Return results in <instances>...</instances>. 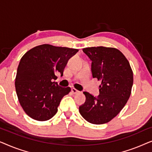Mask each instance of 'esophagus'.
Here are the masks:
<instances>
[{
  "instance_id": "1",
  "label": "esophagus",
  "mask_w": 152,
  "mask_h": 152,
  "mask_svg": "<svg viewBox=\"0 0 152 152\" xmlns=\"http://www.w3.org/2000/svg\"><path fill=\"white\" fill-rule=\"evenodd\" d=\"M71 91H72V93H73V94H77V93H80V91H77V89L74 88H72L71 89Z\"/></svg>"
}]
</instances>
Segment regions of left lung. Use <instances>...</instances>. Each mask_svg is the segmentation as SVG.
Here are the masks:
<instances>
[{
  "label": "left lung",
  "mask_w": 152,
  "mask_h": 152,
  "mask_svg": "<svg viewBox=\"0 0 152 152\" xmlns=\"http://www.w3.org/2000/svg\"><path fill=\"white\" fill-rule=\"evenodd\" d=\"M83 52L91 59L93 77L102 81L99 95L84 91L85 102L79 111L92 124L107 123L115 118L129 98L134 82L129 62L119 50L103 46L86 48Z\"/></svg>",
  "instance_id": "obj_1"
}]
</instances>
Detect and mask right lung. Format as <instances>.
I'll use <instances>...</instances> for the list:
<instances>
[{"label":"right lung","instance_id":"right-lung-1","mask_svg":"<svg viewBox=\"0 0 152 152\" xmlns=\"http://www.w3.org/2000/svg\"><path fill=\"white\" fill-rule=\"evenodd\" d=\"M77 49L43 44L27 52L18 64L15 88L18 101L24 111L38 121L50 120L57 113V108L70 87H61L56 73L63 76L68 60Z\"/></svg>","mask_w":152,"mask_h":152}]
</instances>
